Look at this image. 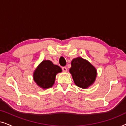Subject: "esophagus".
Returning a JSON list of instances; mask_svg holds the SVG:
<instances>
[{
	"label": "esophagus",
	"mask_w": 126,
	"mask_h": 126,
	"mask_svg": "<svg viewBox=\"0 0 126 126\" xmlns=\"http://www.w3.org/2000/svg\"><path fill=\"white\" fill-rule=\"evenodd\" d=\"M62 69H63V72H66L67 71V68L65 66L62 67Z\"/></svg>",
	"instance_id": "obj_1"
}]
</instances>
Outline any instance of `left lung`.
Returning a JSON list of instances; mask_svg holds the SVG:
<instances>
[{"label":"left lung","mask_w":126,"mask_h":126,"mask_svg":"<svg viewBox=\"0 0 126 126\" xmlns=\"http://www.w3.org/2000/svg\"><path fill=\"white\" fill-rule=\"evenodd\" d=\"M69 72L76 85L82 88H87L94 83L97 73L96 69L88 61L81 57L72 61Z\"/></svg>","instance_id":"1"}]
</instances>
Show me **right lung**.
Returning <instances> with one entry per match:
<instances>
[{
	"label": "right lung",
	"mask_w": 126,
	"mask_h": 126,
	"mask_svg": "<svg viewBox=\"0 0 126 126\" xmlns=\"http://www.w3.org/2000/svg\"><path fill=\"white\" fill-rule=\"evenodd\" d=\"M61 71L59 66L54 65L49 60H44L34 72V80L42 88H50L54 83L56 75Z\"/></svg>",
	"instance_id": "1"
}]
</instances>
